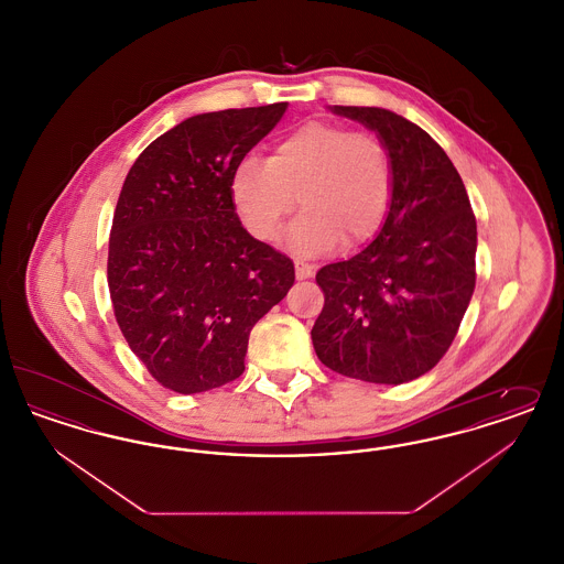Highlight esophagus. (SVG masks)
<instances>
[{
    "mask_svg": "<svg viewBox=\"0 0 564 564\" xmlns=\"http://www.w3.org/2000/svg\"><path fill=\"white\" fill-rule=\"evenodd\" d=\"M295 276L302 281V279H308V276H313L315 274V270L317 267L315 264H308V262H302V260H295Z\"/></svg>",
    "mask_w": 564,
    "mask_h": 564,
    "instance_id": "1",
    "label": "esophagus"
}]
</instances>
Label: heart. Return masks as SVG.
<instances>
[{"label":"heart","mask_w":564,"mask_h":564,"mask_svg":"<svg viewBox=\"0 0 564 564\" xmlns=\"http://www.w3.org/2000/svg\"><path fill=\"white\" fill-rule=\"evenodd\" d=\"M391 192L387 143L372 131H350L332 120H308L281 134L269 161L247 156L232 175L235 207L260 241L281 232L300 198L304 214L288 235L300 256H319L340 241L357 247L375 237Z\"/></svg>","instance_id":"heart-1"}]
</instances>
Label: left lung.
Segmentation results:
<instances>
[{
  "mask_svg": "<svg viewBox=\"0 0 564 564\" xmlns=\"http://www.w3.org/2000/svg\"><path fill=\"white\" fill-rule=\"evenodd\" d=\"M332 111L387 143L393 192L375 241L317 272L325 304L313 347L338 375L402 384L455 340L476 288V217L455 164L421 127L389 109Z\"/></svg>",
  "mask_w": 564,
  "mask_h": 564,
  "instance_id": "left-lung-1",
  "label": "left lung"
}]
</instances>
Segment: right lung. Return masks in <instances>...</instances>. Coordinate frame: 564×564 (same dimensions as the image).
<instances>
[{
    "instance_id": "add662e5",
    "label": "right lung",
    "mask_w": 564,
    "mask_h": 564,
    "mask_svg": "<svg viewBox=\"0 0 564 564\" xmlns=\"http://www.w3.org/2000/svg\"><path fill=\"white\" fill-rule=\"evenodd\" d=\"M285 109L192 116L154 139L124 180L109 237L113 315L175 393L239 378L251 327L294 285V262L253 239L232 200L237 166Z\"/></svg>"
}]
</instances>
